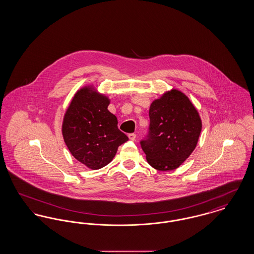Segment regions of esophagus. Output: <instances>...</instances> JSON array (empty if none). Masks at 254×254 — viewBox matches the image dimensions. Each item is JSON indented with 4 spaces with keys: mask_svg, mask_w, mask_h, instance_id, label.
<instances>
[{
    "mask_svg": "<svg viewBox=\"0 0 254 254\" xmlns=\"http://www.w3.org/2000/svg\"><path fill=\"white\" fill-rule=\"evenodd\" d=\"M128 138H129V140H131V141H135V139H136V134H134V133L128 134Z\"/></svg>",
    "mask_w": 254,
    "mask_h": 254,
    "instance_id": "1",
    "label": "esophagus"
}]
</instances>
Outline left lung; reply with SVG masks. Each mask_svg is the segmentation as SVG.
Returning a JSON list of instances; mask_svg holds the SVG:
<instances>
[{"label": "left lung", "mask_w": 254, "mask_h": 254, "mask_svg": "<svg viewBox=\"0 0 254 254\" xmlns=\"http://www.w3.org/2000/svg\"><path fill=\"white\" fill-rule=\"evenodd\" d=\"M149 131L141 141L147 163L155 169H177L193 152L202 120L189 97L172 88L149 107Z\"/></svg>", "instance_id": "obj_1"}]
</instances>
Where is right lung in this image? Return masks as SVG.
I'll return each instance as SVG.
<instances>
[{
	"label": "right lung",
	"instance_id": "add662e5",
	"mask_svg": "<svg viewBox=\"0 0 254 254\" xmlns=\"http://www.w3.org/2000/svg\"><path fill=\"white\" fill-rule=\"evenodd\" d=\"M110 100L94 85L80 88L64 115L62 134L73 157L90 169L109 165L118 147L128 138L118 128L115 115L109 112Z\"/></svg>",
	"mask_w": 254,
	"mask_h": 254
}]
</instances>
